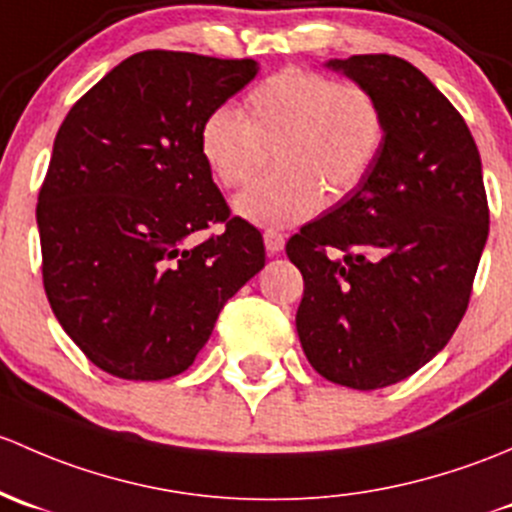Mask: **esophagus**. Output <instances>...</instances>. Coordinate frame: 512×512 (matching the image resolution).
Segmentation results:
<instances>
[{
	"label": "esophagus",
	"instance_id": "1",
	"mask_svg": "<svg viewBox=\"0 0 512 512\" xmlns=\"http://www.w3.org/2000/svg\"><path fill=\"white\" fill-rule=\"evenodd\" d=\"M263 244H266L268 254L276 256V254H281V251H283L286 236H283L281 231H276V229H266V231H263Z\"/></svg>",
	"mask_w": 512,
	"mask_h": 512
}]
</instances>
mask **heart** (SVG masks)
Here are the masks:
<instances>
[{"label":"heart","instance_id":"obj_1","mask_svg":"<svg viewBox=\"0 0 512 512\" xmlns=\"http://www.w3.org/2000/svg\"><path fill=\"white\" fill-rule=\"evenodd\" d=\"M387 138L379 98L357 81L288 66L263 78L244 98V115L219 105L199 125V155L221 187L249 184L263 147L273 150L271 177L236 197L234 207L256 226H295L323 199L347 197L370 175Z\"/></svg>","mask_w":512,"mask_h":512}]
</instances>
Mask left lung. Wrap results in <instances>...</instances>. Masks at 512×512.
I'll use <instances>...</instances> for the list:
<instances>
[{"instance_id":"obj_1","label":"left lung","mask_w":512,"mask_h":512,"mask_svg":"<svg viewBox=\"0 0 512 512\" xmlns=\"http://www.w3.org/2000/svg\"><path fill=\"white\" fill-rule=\"evenodd\" d=\"M328 66L379 98L387 138L360 187L288 239L305 283L295 328L315 372L379 389L456 333L491 212L476 140L419 68L389 54Z\"/></svg>"}]
</instances>
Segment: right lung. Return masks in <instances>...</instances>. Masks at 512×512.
Instances as JSON below:
<instances>
[{
    "label": "right lung",
    "instance_id": "add662e5",
    "mask_svg": "<svg viewBox=\"0 0 512 512\" xmlns=\"http://www.w3.org/2000/svg\"><path fill=\"white\" fill-rule=\"evenodd\" d=\"M256 61L140 51L73 103L36 221L41 276L61 328L103 372L175 377L221 308L266 263L261 231L231 217L199 155L204 115ZM222 224L219 235L199 230Z\"/></svg>",
    "mask_w": 512,
    "mask_h": 512
}]
</instances>
